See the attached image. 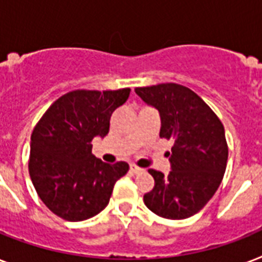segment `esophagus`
Instances as JSON below:
<instances>
[{"label":"esophagus","mask_w":262,"mask_h":262,"mask_svg":"<svg viewBox=\"0 0 262 262\" xmlns=\"http://www.w3.org/2000/svg\"><path fill=\"white\" fill-rule=\"evenodd\" d=\"M130 171L133 172V174H139V172L143 171V168L137 167V166H135V164H130Z\"/></svg>","instance_id":"esophagus-1"}]
</instances>
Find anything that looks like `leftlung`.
<instances>
[{
    "label": "left lung",
    "instance_id": "obj_1",
    "mask_svg": "<svg viewBox=\"0 0 262 262\" xmlns=\"http://www.w3.org/2000/svg\"><path fill=\"white\" fill-rule=\"evenodd\" d=\"M159 111L160 137L172 140L168 175L149 168L155 186L144 203L164 219H186L204 208L223 179L228 147L223 123L211 107L187 87L166 83L136 88Z\"/></svg>",
    "mask_w": 262,
    "mask_h": 262
}]
</instances>
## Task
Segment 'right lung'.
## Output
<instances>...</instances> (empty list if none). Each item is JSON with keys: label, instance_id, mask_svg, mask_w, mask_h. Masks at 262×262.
Returning <instances> with one entry per match:
<instances>
[{"label": "right lung", "instance_id": "add662e5", "mask_svg": "<svg viewBox=\"0 0 262 262\" xmlns=\"http://www.w3.org/2000/svg\"><path fill=\"white\" fill-rule=\"evenodd\" d=\"M130 90L68 92L51 104L31 135V181L45 205L59 217L81 222L107 207L115 182L129 164L92 155L94 137H104L110 117Z\"/></svg>", "mask_w": 262, "mask_h": 262}]
</instances>
